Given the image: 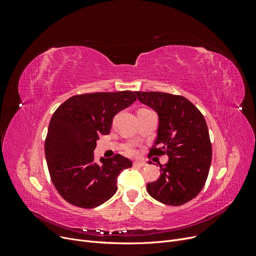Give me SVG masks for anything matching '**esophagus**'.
I'll return each mask as SVG.
<instances>
[{"label":"esophagus","mask_w":256,"mask_h":256,"mask_svg":"<svg viewBox=\"0 0 256 256\" xmlns=\"http://www.w3.org/2000/svg\"><path fill=\"white\" fill-rule=\"evenodd\" d=\"M134 166H145L146 162L142 161V160H136V161H134Z\"/></svg>","instance_id":"obj_1"}]
</instances>
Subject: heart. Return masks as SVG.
Wrapping results in <instances>:
<instances>
[{
    "label": "heart",
    "instance_id": "heart-1",
    "mask_svg": "<svg viewBox=\"0 0 256 256\" xmlns=\"http://www.w3.org/2000/svg\"><path fill=\"white\" fill-rule=\"evenodd\" d=\"M124 152L125 154H136V150H134V146H131V145H129V146H126L125 148H124Z\"/></svg>",
    "mask_w": 256,
    "mask_h": 256
}]
</instances>
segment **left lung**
Masks as SVG:
<instances>
[{
    "instance_id": "8db88e82",
    "label": "left lung",
    "mask_w": 256,
    "mask_h": 256,
    "mask_svg": "<svg viewBox=\"0 0 256 256\" xmlns=\"http://www.w3.org/2000/svg\"><path fill=\"white\" fill-rule=\"evenodd\" d=\"M138 99L157 112V138L148 157L166 154L160 177L146 186L150 196L180 206L194 198L206 182L212 143L203 114L187 98L161 92H136Z\"/></svg>"
}]
</instances>
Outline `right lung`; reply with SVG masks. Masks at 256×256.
Wrapping results in <instances>:
<instances>
[{
	"label": "right lung",
	"instance_id": "right-lung-1",
	"mask_svg": "<svg viewBox=\"0 0 256 256\" xmlns=\"http://www.w3.org/2000/svg\"><path fill=\"white\" fill-rule=\"evenodd\" d=\"M136 100L130 90L76 95L53 113L44 154L54 187L69 204L94 208L115 194L118 176L132 162L118 154L98 164L94 150L99 136L110 134L114 116Z\"/></svg>",
	"mask_w": 256,
	"mask_h": 256
}]
</instances>
